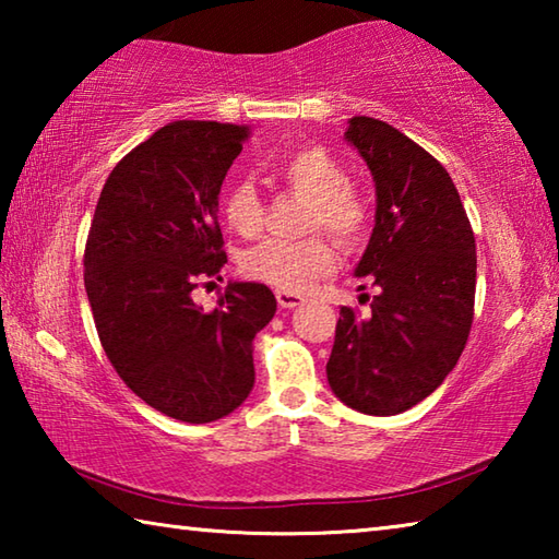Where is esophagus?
<instances>
[{"label": "esophagus", "mask_w": 559, "mask_h": 559, "mask_svg": "<svg viewBox=\"0 0 559 559\" xmlns=\"http://www.w3.org/2000/svg\"><path fill=\"white\" fill-rule=\"evenodd\" d=\"M276 300H278L281 308H296V306H300V302H302V298L298 296V293H290V290H278L276 293Z\"/></svg>", "instance_id": "34e87169"}]
</instances>
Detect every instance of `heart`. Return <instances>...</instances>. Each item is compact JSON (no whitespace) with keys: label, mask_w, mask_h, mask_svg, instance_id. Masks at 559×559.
I'll list each match as a JSON object with an SVG mask.
<instances>
[{"label":"heart","mask_w":559,"mask_h":559,"mask_svg":"<svg viewBox=\"0 0 559 559\" xmlns=\"http://www.w3.org/2000/svg\"><path fill=\"white\" fill-rule=\"evenodd\" d=\"M276 175L293 192L310 200L308 229H325L340 243L362 239L370 222V206L353 185L337 159L323 147H302L278 165ZM224 219L239 236H257L263 224V202L251 185H234L222 202ZM335 253L325 236H308L300 241L269 239L243 253L246 276L273 288L300 293L318 276L333 271Z\"/></svg>","instance_id":"b5f03b06"}]
</instances>
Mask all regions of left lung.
I'll use <instances>...</instances> for the list:
<instances>
[{
    "label": "left lung",
    "instance_id": "8db88e82",
    "mask_svg": "<svg viewBox=\"0 0 559 559\" xmlns=\"http://www.w3.org/2000/svg\"><path fill=\"white\" fill-rule=\"evenodd\" d=\"M345 140L374 182V229L355 276L380 293L359 318L340 308L328 384L349 409L390 416L437 390L466 347L476 239L451 177L382 120L355 116Z\"/></svg>",
    "mask_w": 559,
    "mask_h": 559
}]
</instances>
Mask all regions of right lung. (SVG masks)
I'll return each mask as SVG.
<instances>
[{
  "instance_id": "add662e5",
  "label": "right lung",
  "mask_w": 559,
  "mask_h": 559,
  "mask_svg": "<svg viewBox=\"0 0 559 559\" xmlns=\"http://www.w3.org/2000/svg\"><path fill=\"white\" fill-rule=\"evenodd\" d=\"M251 128L175 120L112 167L83 281L100 345L140 400L187 424L231 414L253 390V337L276 316L263 283L229 281L204 313L192 290L222 271L226 173Z\"/></svg>"
}]
</instances>
